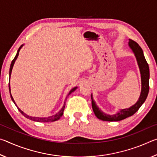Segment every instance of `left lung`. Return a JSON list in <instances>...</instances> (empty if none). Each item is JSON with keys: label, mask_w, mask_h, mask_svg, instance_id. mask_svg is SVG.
Instances as JSON below:
<instances>
[{"label": "left lung", "mask_w": 157, "mask_h": 157, "mask_svg": "<svg viewBox=\"0 0 157 157\" xmlns=\"http://www.w3.org/2000/svg\"><path fill=\"white\" fill-rule=\"evenodd\" d=\"M128 45L132 52H134L135 57H136L138 66H139L140 70V78H141V91H140V97L137 102L132 107L121 109L116 113L109 115V114L103 112L100 109H99L97 105L95 104V102L94 100V98H93V95L91 94V97L93 110H94L95 116L100 120L104 121H120L127 118V117L134 115L139 110V109L141 107V105L144 103L147 97L149 88H150V86H149L150 69H149L148 63L146 62L143 50L136 42L132 40V39H129Z\"/></svg>", "instance_id": "8db88e82"}]
</instances>
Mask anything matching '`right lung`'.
Masks as SVG:
<instances>
[{"label":"right lung","instance_id":"right-lung-1","mask_svg":"<svg viewBox=\"0 0 157 157\" xmlns=\"http://www.w3.org/2000/svg\"><path fill=\"white\" fill-rule=\"evenodd\" d=\"M23 46V44L21 45V46L19 47V48H18V51H17V55H16L15 57L14 58V59L12 60V63H11V65H10V73H9L10 79V76H11V73H12V71L13 66H14V63H15V61L17 60V57H18V54H19L20 50L21 49V48H22ZM77 88H78V87L76 86V87H74L73 89H71V91H70V92H69V94H68V95H70V94H71V93H73V91H75V90L77 89ZM9 89H10V97H11V99H12V100L13 101V102H14V104H15V105L17 106V107L18 108V111H19L20 112H21V113H22L23 115L25 117V118L30 119V120H31V121H36V122H42V123H48V122H54V121H57V120H59V118H61V117L62 116V115H63V110H64L65 105H66V104H65L66 102H64V104H63V106L62 107V108L60 109V111H58V112H57L56 114H55V115H52V116H48V117H44V118H43V117H33V116H28V115H27V114H26L25 113L23 112V111H21V110L20 109L17 107V104H16V103H15V101H14V98H13L12 95V94H11V89H10V83H9Z\"/></svg>","mask_w":157,"mask_h":157}]
</instances>
